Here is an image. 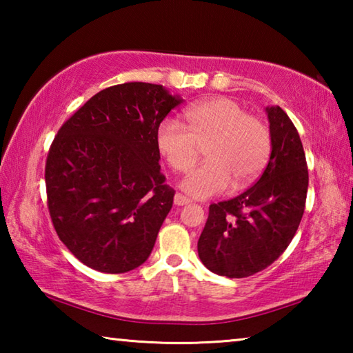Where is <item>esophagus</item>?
<instances>
[{"instance_id": "1", "label": "esophagus", "mask_w": 353, "mask_h": 353, "mask_svg": "<svg viewBox=\"0 0 353 353\" xmlns=\"http://www.w3.org/2000/svg\"><path fill=\"white\" fill-rule=\"evenodd\" d=\"M174 204H176V205H187V204H190V199L185 198V196L181 194V193H176V196H174Z\"/></svg>"}]
</instances>
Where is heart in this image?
Instances as JSON below:
<instances>
[{
	"label": "heart",
	"instance_id": "obj_1",
	"mask_svg": "<svg viewBox=\"0 0 353 353\" xmlns=\"http://www.w3.org/2000/svg\"><path fill=\"white\" fill-rule=\"evenodd\" d=\"M188 128L176 118H165L155 130V143L176 172H188L205 146L207 162L182 182L185 193L207 199L254 182L271 154L270 129L260 118L248 115L234 99L210 98L183 112Z\"/></svg>",
	"mask_w": 353,
	"mask_h": 353
}]
</instances>
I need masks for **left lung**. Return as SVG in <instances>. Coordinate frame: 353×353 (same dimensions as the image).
<instances>
[{
    "label": "left lung",
    "mask_w": 353,
    "mask_h": 353,
    "mask_svg": "<svg viewBox=\"0 0 353 353\" xmlns=\"http://www.w3.org/2000/svg\"><path fill=\"white\" fill-rule=\"evenodd\" d=\"M271 157L254 187L212 204L198 241L207 270L230 279L263 271L285 252L301 224L308 170L297 129L279 105L266 107Z\"/></svg>",
    "instance_id": "8db88e82"
}]
</instances>
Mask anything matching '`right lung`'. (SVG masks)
I'll return each mask as SVG.
<instances>
[{
    "label": "right lung",
    "instance_id": "1",
    "mask_svg": "<svg viewBox=\"0 0 353 353\" xmlns=\"http://www.w3.org/2000/svg\"><path fill=\"white\" fill-rule=\"evenodd\" d=\"M181 103L157 83H119L59 129L45 166L48 210L61 241L85 266L121 274L151 255L174 199L155 130Z\"/></svg>",
    "mask_w": 353,
    "mask_h": 353
}]
</instances>
